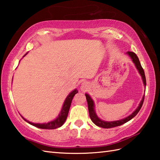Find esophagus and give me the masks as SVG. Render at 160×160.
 I'll list each match as a JSON object with an SVG mask.
<instances>
[{"label": "esophagus", "instance_id": "esophagus-1", "mask_svg": "<svg viewBox=\"0 0 160 160\" xmlns=\"http://www.w3.org/2000/svg\"><path fill=\"white\" fill-rule=\"evenodd\" d=\"M88 83L87 82H84L82 84V86H81V90L83 91H86V90H87V88H88Z\"/></svg>", "mask_w": 160, "mask_h": 160}]
</instances>
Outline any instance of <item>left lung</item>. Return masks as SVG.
I'll use <instances>...</instances> for the list:
<instances>
[{
  "label": "left lung",
  "instance_id": "obj_1",
  "mask_svg": "<svg viewBox=\"0 0 160 160\" xmlns=\"http://www.w3.org/2000/svg\"><path fill=\"white\" fill-rule=\"evenodd\" d=\"M126 54H128L129 57H131L132 61L135 64V66L136 67L137 69L138 70L140 74L141 75V76H142L144 87H146V78H145V75H144V69L142 68V66H141L140 61H139L138 57H137V55L134 52H126ZM85 95H86L87 101V103H88L89 116H90L91 121L93 122L97 126H99V127H101L103 128H114V127H117V126H120L122 124L125 123V122H127L128 121H130L132 118H133L138 113L140 108H142V106L143 102H144V95L142 100H141V102L140 103L139 106L137 108L134 112H133L132 114L129 115V116H128V117H126V118H123V119H121V120L108 122V121H102V119H100V118H98L97 114H96V113H95V111L94 109L95 106H94L93 101H92V99L91 98L90 96H89L88 94L86 93L85 94Z\"/></svg>",
  "mask_w": 160,
  "mask_h": 160
}]
</instances>
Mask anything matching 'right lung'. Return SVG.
<instances>
[{
    "instance_id": "add662e5",
    "label": "right lung",
    "mask_w": 160,
    "mask_h": 160,
    "mask_svg": "<svg viewBox=\"0 0 160 160\" xmlns=\"http://www.w3.org/2000/svg\"><path fill=\"white\" fill-rule=\"evenodd\" d=\"M77 92H78V90H76V89L73 90L72 92H70L69 95L67 97V98L65 100L64 104H63V106H62V110L61 111L60 114H58V117L52 121H50L49 122H48V123H33V122L28 121L24 117H22L25 121L28 122L29 124H31L33 126H35V127H37V128H40V129H57L58 128H60L63 124H64V122H65V121L67 119V117H68V116L70 106H71L72 99L74 97V95H75Z\"/></svg>"
}]
</instances>
